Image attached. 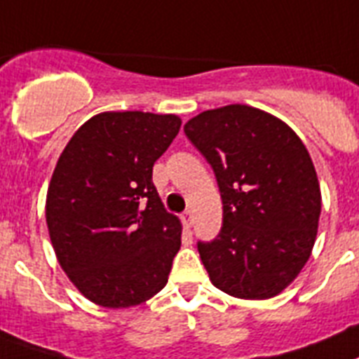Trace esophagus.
Wrapping results in <instances>:
<instances>
[{"mask_svg": "<svg viewBox=\"0 0 359 359\" xmlns=\"http://www.w3.org/2000/svg\"><path fill=\"white\" fill-rule=\"evenodd\" d=\"M182 222H183V226H185L187 229H189V227L192 226V212L191 211L183 212V215H182Z\"/></svg>", "mask_w": 359, "mask_h": 359, "instance_id": "esophagus-1", "label": "esophagus"}]
</instances>
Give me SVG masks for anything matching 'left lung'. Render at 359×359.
<instances>
[{"label": "left lung", "mask_w": 359, "mask_h": 359, "mask_svg": "<svg viewBox=\"0 0 359 359\" xmlns=\"http://www.w3.org/2000/svg\"><path fill=\"white\" fill-rule=\"evenodd\" d=\"M215 170L224 224L198 242L216 288L238 299H269L295 280L312 255L321 189L299 135L264 109L229 104L183 126Z\"/></svg>", "instance_id": "1"}]
</instances>
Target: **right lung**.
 <instances>
[{
    "label": "right lung",
    "instance_id": "obj_1",
    "mask_svg": "<svg viewBox=\"0 0 359 359\" xmlns=\"http://www.w3.org/2000/svg\"><path fill=\"white\" fill-rule=\"evenodd\" d=\"M182 126L172 114L102 111L60 154L46 220L62 269L104 308L147 303L165 288L182 222L165 211L152 167Z\"/></svg>",
    "mask_w": 359,
    "mask_h": 359
}]
</instances>
